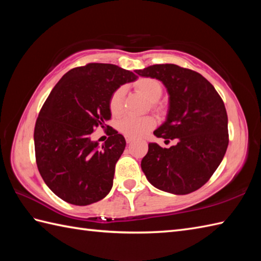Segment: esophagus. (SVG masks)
<instances>
[{
  "instance_id": "1",
  "label": "esophagus",
  "mask_w": 261,
  "mask_h": 261,
  "mask_svg": "<svg viewBox=\"0 0 261 261\" xmlns=\"http://www.w3.org/2000/svg\"><path fill=\"white\" fill-rule=\"evenodd\" d=\"M125 140H126V143H129V145H130V143H132V142L135 141L134 138H130V137H126Z\"/></svg>"
}]
</instances>
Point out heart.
I'll use <instances>...</instances> for the list:
<instances>
[{
	"mask_svg": "<svg viewBox=\"0 0 261 261\" xmlns=\"http://www.w3.org/2000/svg\"><path fill=\"white\" fill-rule=\"evenodd\" d=\"M135 87L138 92L143 94L150 102H157L163 94V87L160 83L153 79H141L138 81ZM124 88L119 87L110 97V110L113 115L121 114L123 110ZM156 125V121L151 116H131L127 115L119 121V130L122 134L130 138H139L145 136Z\"/></svg>",
	"mask_w": 261,
	"mask_h": 261,
	"instance_id": "1",
	"label": "heart"
}]
</instances>
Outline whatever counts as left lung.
Instances as JSON below:
<instances>
[{"instance_id": "obj_1", "label": "left lung", "mask_w": 261, "mask_h": 261, "mask_svg": "<svg viewBox=\"0 0 261 261\" xmlns=\"http://www.w3.org/2000/svg\"><path fill=\"white\" fill-rule=\"evenodd\" d=\"M136 73L167 88V116L153 135L177 140L170 148L149 143L142 171L160 191L185 195L198 190L219 167L229 145L222 98L201 74L174 64L152 65Z\"/></svg>"}]
</instances>
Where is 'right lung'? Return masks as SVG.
I'll return each instance as SVG.
<instances>
[{"label": "right lung", "instance_id": "right-lung-1", "mask_svg": "<svg viewBox=\"0 0 261 261\" xmlns=\"http://www.w3.org/2000/svg\"><path fill=\"white\" fill-rule=\"evenodd\" d=\"M137 79L116 65L87 64L67 71L42 105L33 135L37 166L46 185L65 202L84 206L110 193L125 139L111 129L101 148L90 136L111 119L112 93Z\"/></svg>", "mask_w": 261, "mask_h": 261}]
</instances>
